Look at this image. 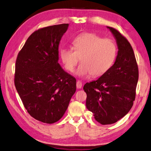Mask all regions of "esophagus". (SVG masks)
I'll return each instance as SVG.
<instances>
[{"mask_svg": "<svg viewBox=\"0 0 151 151\" xmlns=\"http://www.w3.org/2000/svg\"><path fill=\"white\" fill-rule=\"evenodd\" d=\"M82 87V83L80 81H77L76 82V87L78 89H81Z\"/></svg>", "mask_w": 151, "mask_h": 151, "instance_id": "obj_1", "label": "esophagus"}]
</instances>
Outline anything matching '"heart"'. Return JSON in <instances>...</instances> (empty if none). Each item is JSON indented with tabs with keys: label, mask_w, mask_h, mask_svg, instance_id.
<instances>
[{
	"label": "heart",
	"mask_w": 151,
	"mask_h": 151,
	"mask_svg": "<svg viewBox=\"0 0 151 151\" xmlns=\"http://www.w3.org/2000/svg\"><path fill=\"white\" fill-rule=\"evenodd\" d=\"M73 50L63 48L60 58L65 68L73 72L80 58L81 64L76 75L79 76H100L113 65L116 55V45L109 38H102L96 34L84 33L73 40Z\"/></svg>",
	"instance_id": "1"
}]
</instances>
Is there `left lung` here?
<instances>
[{
	"instance_id": "1",
	"label": "left lung",
	"mask_w": 151,
	"mask_h": 151,
	"mask_svg": "<svg viewBox=\"0 0 151 151\" xmlns=\"http://www.w3.org/2000/svg\"><path fill=\"white\" fill-rule=\"evenodd\" d=\"M118 53L114 64L96 80L86 83V107L102 125L114 124L127 114L133 106L138 80V68L130 43L113 27Z\"/></svg>"
}]
</instances>
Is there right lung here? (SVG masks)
<instances>
[{
	"label": "right lung",
	"mask_w": 151,
	"mask_h": 151,
	"mask_svg": "<svg viewBox=\"0 0 151 151\" xmlns=\"http://www.w3.org/2000/svg\"><path fill=\"white\" fill-rule=\"evenodd\" d=\"M69 24L45 27L31 35L17 56L15 86L26 109L43 123L60 119L76 91V78L58 63V47Z\"/></svg>",
	"instance_id": "1"
}]
</instances>
